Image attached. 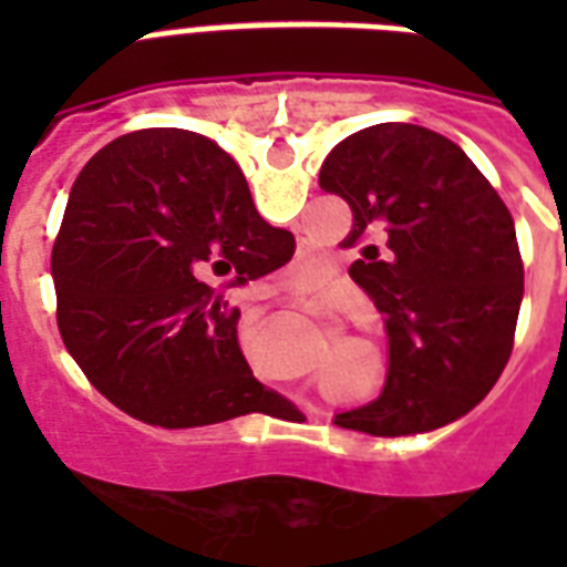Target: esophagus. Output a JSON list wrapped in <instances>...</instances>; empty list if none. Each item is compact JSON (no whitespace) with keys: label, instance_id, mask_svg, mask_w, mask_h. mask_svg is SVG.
<instances>
[{"label":"esophagus","instance_id":"esophagus-1","mask_svg":"<svg viewBox=\"0 0 567 567\" xmlns=\"http://www.w3.org/2000/svg\"><path fill=\"white\" fill-rule=\"evenodd\" d=\"M252 311H258V309H252Z\"/></svg>","mask_w":567,"mask_h":567}]
</instances>
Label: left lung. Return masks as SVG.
<instances>
[{
	"mask_svg": "<svg viewBox=\"0 0 567 567\" xmlns=\"http://www.w3.org/2000/svg\"><path fill=\"white\" fill-rule=\"evenodd\" d=\"M320 188L347 199L359 247L353 282L388 332V377L368 405L336 414L368 435H412L456 421L509 362L520 297L515 223L476 164L450 137L379 123L344 137Z\"/></svg>",
	"mask_w": 567,
	"mask_h": 567,
	"instance_id": "1",
	"label": "left lung"
}]
</instances>
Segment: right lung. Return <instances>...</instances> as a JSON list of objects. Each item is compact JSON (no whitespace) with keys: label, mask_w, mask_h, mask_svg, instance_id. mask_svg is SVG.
Masks as SVG:
<instances>
[{"label":"right lung","mask_w":567,"mask_h":567,"mask_svg":"<svg viewBox=\"0 0 567 567\" xmlns=\"http://www.w3.org/2000/svg\"><path fill=\"white\" fill-rule=\"evenodd\" d=\"M293 256L231 155L185 128H141L79 173L52 247L58 329L84 377L137 421L185 430L279 414L238 344L240 311L203 282H247Z\"/></svg>","instance_id":"1"}]
</instances>
